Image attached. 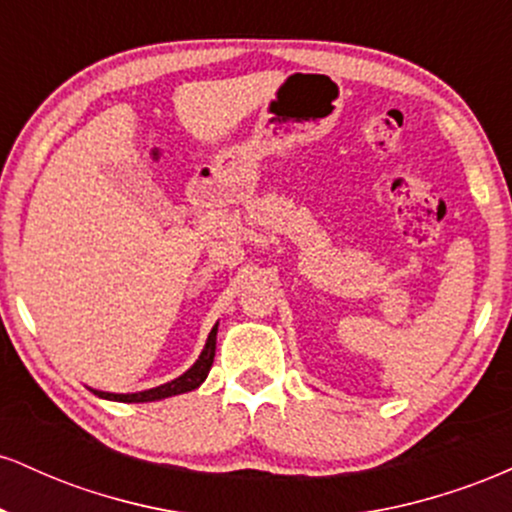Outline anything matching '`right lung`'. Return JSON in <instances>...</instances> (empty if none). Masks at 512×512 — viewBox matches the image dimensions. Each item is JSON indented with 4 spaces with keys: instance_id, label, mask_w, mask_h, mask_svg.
<instances>
[{
    "instance_id": "right-lung-1",
    "label": "right lung",
    "mask_w": 512,
    "mask_h": 512,
    "mask_svg": "<svg viewBox=\"0 0 512 512\" xmlns=\"http://www.w3.org/2000/svg\"><path fill=\"white\" fill-rule=\"evenodd\" d=\"M216 332H219V322H216L214 327H211L209 337H207V344H204L202 354L195 363H192L190 368L185 370V373L180 375V378L170 380L166 385H158V387H151V390H144V392H127V395H117V392H103V390H93V395L103 397V399H113V402H158V399H166V397H175V395H182V392H192L197 390L199 385L207 380L209 370H211V363H214V354H216Z\"/></svg>"
}]
</instances>
